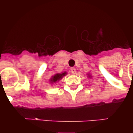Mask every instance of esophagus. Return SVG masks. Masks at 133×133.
Wrapping results in <instances>:
<instances>
[{
    "label": "esophagus",
    "instance_id": "1",
    "mask_svg": "<svg viewBox=\"0 0 133 133\" xmlns=\"http://www.w3.org/2000/svg\"><path fill=\"white\" fill-rule=\"evenodd\" d=\"M70 72L72 74H76V72H77V70H76V69L74 68H72L70 69Z\"/></svg>",
    "mask_w": 133,
    "mask_h": 133
}]
</instances>
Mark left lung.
I'll return each mask as SVG.
<instances>
[{
	"label": "left lung",
	"mask_w": 133,
	"mask_h": 133,
	"mask_svg": "<svg viewBox=\"0 0 133 133\" xmlns=\"http://www.w3.org/2000/svg\"><path fill=\"white\" fill-rule=\"evenodd\" d=\"M87 75H88V78H90V79H91V78L92 77V76H91L90 74V73H88V74Z\"/></svg>",
	"instance_id": "8db88e82"
}]
</instances>
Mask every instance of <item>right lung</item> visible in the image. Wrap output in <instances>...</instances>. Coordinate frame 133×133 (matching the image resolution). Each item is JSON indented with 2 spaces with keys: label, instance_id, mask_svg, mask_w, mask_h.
<instances>
[{
  "label": "right lung",
  "instance_id": "add662e5",
  "mask_svg": "<svg viewBox=\"0 0 133 133\" xmlns=\"http://www.w3.org/2000/svg\"><path fill=\"white\" fill-rule=\"evenodd\" d=\"M68 75V73L66 72H63L61 73H56L55 75H54L53 76L51 77L50 79H49V81L51 85L54 84V83H56L57 82L60 81L61 79H62L63 77H65V75Z\"/></svg>",
  "mask_w": 133,
  "mask_h": 133
}]
</instances>
